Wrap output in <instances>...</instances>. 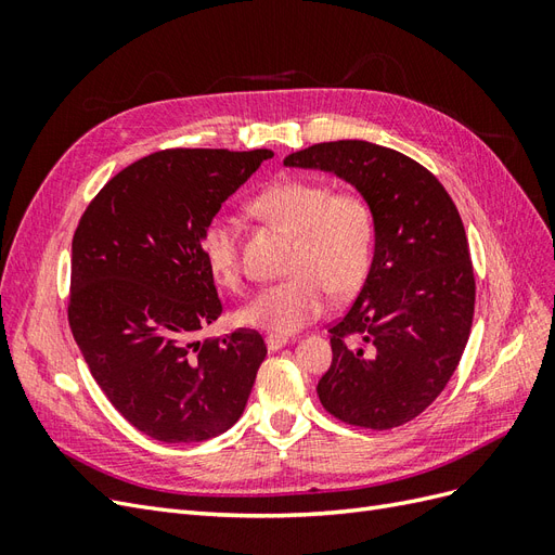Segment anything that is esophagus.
<instances>
[{
    "mask_svg": "<svg viewBox=\"0 0 555 555\" xmlns=\"http://www.w3.org/2000/svg\"><path fill=\"white\" fill-rule=\"evenodd\" d=\"M284 345H289V340H287V338H280V335H268V338H266L268 351H278V349H282Z\"/></svg>",
    "mask_w": 555,
    "mask_h": 555,
    "instance_id": "1",
    "label": "esophagus"
}]
</instances>
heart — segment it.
Segmentation results:
<instances>
[{
	"instance_id": "heart-1",
	"label": "heart",
	"mask_w": 555,
	"mask_h": 555,
	"mask_svg": "<svg viewBox=\"0 0 555 555\" xmlns=\"http://www.w3.org/2000/svg\"><path fill=\"white\" fill-rule=\"evenodd\" d=\"M251 210L296 233L294 275L247 300L236 314L243 326L292 335L322 317L333 294L347 298L363 287L375 255V212L361 194L333 192L317 178H282L251 198ZM198 247L212 278L227 289H241L238 222L210 217Z\"/></svg>"
}]
</instances>
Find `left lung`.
<instances>
[{
    "instance_id": "left-lung-1",
    "label": "left lung",
    "mask_w": 555,
    "mask_h": 555,
    "mask_svg": "<svg viewBox=\"0 0 555 555\" xmlns=\"http://www.w3.org/2000/svg\"><path fill=\"white\" fill-rule=\"evenodd\" d=\"M284 166L328 171L375 212V255L354 304L328 328L322 405L386 430L412 422L456 371L475 314V273L461 215L422 164L367 141L317 143Z\"/></svg>"
}]
</instances>
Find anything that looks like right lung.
I'll list each match as a JSON object with an SVG mask.
<instances>
[{
	"instance_id": "obj_1",
	"label": "right lung",
	"mask_w": 555,
	"mask_h": 555,
	"mask_svg": "<svg viewBox=\"0 0 555 555\" xmlns=\"http://www.w3.org/2000/svg\"><path fill=\"white\" fill-rule=\"evenodd\" d=\"M271 150H162L88 206L72 243L69 324L113 408L147 438L192 444L238 422L266 345L257 331L201 343L222 314L198 238Z\"/></svg>"
}]
</instances>
